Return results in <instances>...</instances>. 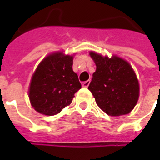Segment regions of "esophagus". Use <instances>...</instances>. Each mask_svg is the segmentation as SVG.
Listing matches in <instances>:
<instances>
[{
	"mask_svg": "<svg viewBox=\"0 0 160 160\" xmlns=\"http://www.w3.org/2000/svg\"><path fill=\"white\" fill-rule=\"evenodd\" d=\"M90 80H87V81H85V82H83L82 83V87L87 88L88 86L90 85Z\"/></svg>",
	"mask_w": 160,
	"mask_h": 160,
	"instance_id": "1",
	"label": "esophagus"
}]
</instances>
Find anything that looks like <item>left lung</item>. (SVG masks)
<instances>
[{
	"mask_svg": "<svg viewBox=\"0 0 160 160\" xmlns=\"http://www.w3.org/2000/svg\"><path fill=\"white\" fill-rule=\"evenodd\" d=\"M90 55L96 70L88 89L98 106L111 116L129 114L139 96V81L131 65L116 55L104 57L94 51Z\"/></svg>",
	"mask_w": 160,
	"mask_h": 160,
	"instance_id": "8db88e82",
	"label": "left lung"
}]
</instances>
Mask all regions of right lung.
Segmentation results:
<instances>
[{"label": "right lung", "instance_id": "add662e5", "mask_svg": "<svg viewBox=\"0 0 160 160\" xmlns=\"http://www.w3.org/2000/svg\"><path fill=\"white\" fill-rule=\"evenodd\" d=\"M73 55L55 52L47 55L36 68L29 87L34 109L46 115H55L68 106L81 88L72 70Z\"/></svg>", "mask_w": 160, "mask_h": 160}]
</instances>
